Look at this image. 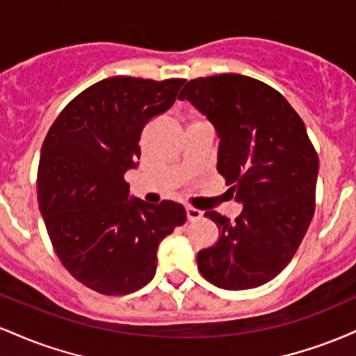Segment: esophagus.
Listing matches in <instances>:
<instances>
[{"instance_id":"34e87169","label":"esophagus","mask_w":356,"mask_h":356,"mask_svg":"<svg viewBox=\"0 0 356 356\" xmlns=\"http://www.w3.org/2000/svg\"><path fill=\"white\" fill-rule=\"evenodd\" d=\"M186 212H187V219L191 220H197V219H201L202 218V212L199 211V209H195V207H191V206H187L186 207Z\"/></svg>"}]
</instances>
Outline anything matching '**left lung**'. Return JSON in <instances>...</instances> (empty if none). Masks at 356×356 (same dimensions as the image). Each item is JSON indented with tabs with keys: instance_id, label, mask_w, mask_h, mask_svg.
<instances>
[{
	"instance_id": "8db88e82",
	"label": "left lung",
	"mask_w": 356,
	"mask_h": 356,
	"mask_svg": "<svg viewBox=\"0 0 356 356\" xmlns=\"http://www.w3.org/2000/svg\"><path fill=\"white\" fill-rule=\"evenodd\" d=\"M187 99L218 130V170L243 202L239 218L216 211L219 239L197 254V268L222 289H251L280 275L300 248L314 214L318 154L288 100L238 73L194 79Z\"/></svg>"
}]
</instances>
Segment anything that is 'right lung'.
I'll list each match as a JSON object with an SVG mask.
<instances>
[{
	"instance_id": "1",
	"label": "right lung",
	"mask_w": 356,
	"mask_h": 356,
	"mask_svg": "<svg viewBox=\"0 0 356 356\" xmlns=\"http://www.w3.org/2000/svg\"><path fill=\"white\" fill-rule=\"evenodd\" d=\"M184 81H97L44 137L36 192L51 246L76 281L102 295H129L149 283L159 244L187 219L177 202L129 199L124 179L140 159L145 124L172 107Z\"/></svg>"
}]
</instances>
